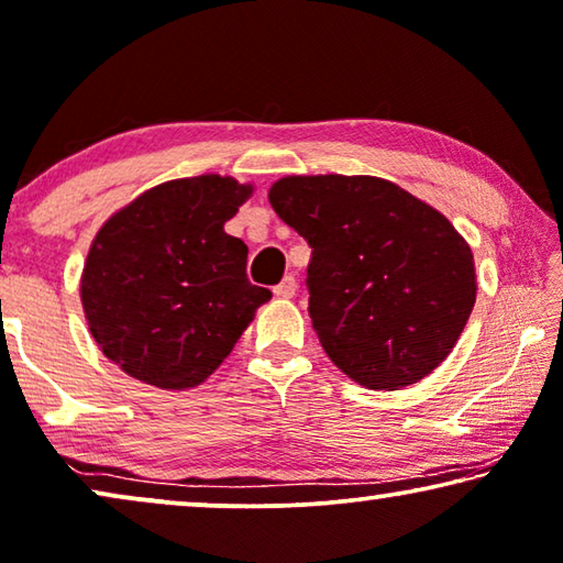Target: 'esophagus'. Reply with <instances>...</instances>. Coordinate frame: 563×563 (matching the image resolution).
Listing matches in <instances>:
<instances>
[{
  "mask_svg": "<svg viewBox=\"0 0 563 563\" xmlns=\"http://www.w3.org/2000/svg\"><path fill=\"white\" fill-rule=\"evenodd\" d=\"M296 290H298V283H296V278H292V275H285V278L273 288V292L278 298H292V296H296Z\"/></svg>",
  "mask_w": 563,
  "mask_h": 563,
  "instance_id": "esophagus-1",
  "label": "esophagus"
}]
</instances>
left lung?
Instances as JSON below:
<instances>
[{"label": "left lung", "instance_id": "obj_1", "mask_svg": "<svg viewBox=\"0 0 563 563\" xmlns=\"http://www.w3.org/2000/svg\"><path fill=\"white\" fill-rule=\"evenodd\" d=\"M267 197L308 242V313L343 374L399 389L448 358L477 290L448 217L376 176H285Z\"/></svg>", "mask_w": 563, "mask_h": 563}]
</instances>
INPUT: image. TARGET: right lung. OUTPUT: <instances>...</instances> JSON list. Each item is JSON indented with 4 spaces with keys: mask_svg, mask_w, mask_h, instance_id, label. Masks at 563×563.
<instances>
[{
    "mask_svg": "<svg viewBox=\"0 0 563 563\" xmlns=\"http://www.w3.org/2000/svg\"><path fill=\"white\" fill-rule=\"evenodd\" d=\"M250 187L230 176L158 184L115 212L82 267L80 298L103 354L158 389L197 387L271 290L247 280V245L224 232Z\"/></svg>",
    "mask_w": 563,
    "mask_h": 563,
    "instance_id": "1",
    "label": "right lung"
}]
</instances>
